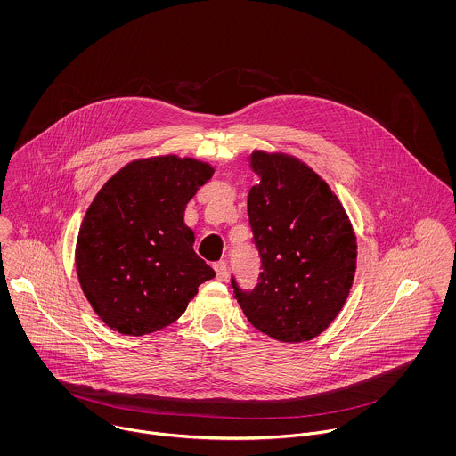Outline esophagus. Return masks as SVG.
I'll return each mask as SVG.
<instances>
[{
  "label": "esophagus",
  "instance_id": "34e87169",
  "mask_svg": "<svg viewBox=\"0 0 456 456\" xmlns=\"http://www.w3.org/2000/svg\"><path fill=\"white\" fill-rule=\"evenodd\" d=\"M214 270L219 281H226L228 279V268H226V261H216L214 263Z\"/></svg>",
  "mask_w": 456,
  "mask_h": 456
}]
</instances>
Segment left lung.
<instances>
[{"mask_svg":"<svg viewBox=\"0 0 456 456\" xmlns=\"http://www.w3.org/2000/svg\"><path fill=\"white\" fill-rule=\"evenodd\" d=\"M260 177L248 196L253 242L260 253L256 286L232 277L246 318L281 342H304L325 331L340 313L356 270V237L325 181L284 154L256 151Z\"/></svg>","mask_w":456,"mask_h":456,"instance_id":"left-lung-1","label":"left lung"}]
</instances>
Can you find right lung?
I'll return each mask as SVG.
<instances>
[{
    "label": "right lung",
    "mask_w": 456,
    "mask_h": 456,
    "mask_svg": "<svg viewBox=\"0 0 456 456\" xmlns=\"http://www.w3.org/2000/svg\"><path fill=\"white\" fill-rule=\"evenodd\" d=\"M212 174L191 158L161 156L133 161L100 190L84 216L75 265L107 326L123 335L161 330L216 275L184 224L188 201Z\"/></svg>",
    "instance_id": "right-lung-1"
}]
</instances>
